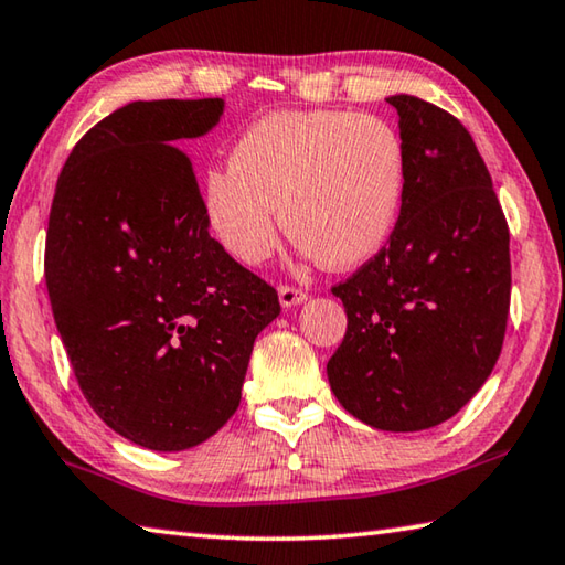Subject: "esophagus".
Returning a JSON list of instances; mask_svg holds the SVG:
<instances>
[{
  "mask_svg": "<svg viewBox=\"0 0 565 565\" xmlns=\"http://www.w3.org/2000/svg\"><path fill=\"white\" fill-rule=\"evenodd\" d=\"M277 298H280L282 308H298V305L308 300V292H305L302 288H295V285H280Z\"/></svg>",
  "mask_w": 565,
  "mask_h": 565,
  "instance_id": "34e87169",
  "label": "esophagus"
}]
</instances>
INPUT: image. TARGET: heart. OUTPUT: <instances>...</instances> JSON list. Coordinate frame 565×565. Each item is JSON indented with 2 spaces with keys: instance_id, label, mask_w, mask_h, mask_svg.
<instances>
[{
  "instance_id": "obj_1",
  "label": "heart",
  "mask_w": 565,
  "mask_h": 565,
  "mask_svg": "<svg viewBox=\"0 0 565 565\" xmlns=\"http://www.w3.org/2000/svg\"><path fill=\"white\" fill-rule=\"evenodd\" d=\"M404 191L407 151L387 121L310 108L247 126L231 161L203 173L201 205L215 241L237 263L260 265L273 255L282 215L302 255L344 270L387 245Z\"/></svg>"
}]
</instances>
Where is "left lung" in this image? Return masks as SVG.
I'll return each mask as SVG.
<instances>
[{"mask_svg":"<svg viewBox=\"0 0 565 565\" xmlns=\"http://www.w3.org/2000/svg\"><path fill=\"white\" fill-rule=\"evenodd\" d=\"M407 191L390 245L334 285L348 332L328 362L334 397L382 431L451 419L497 364L511 300L509 225L459 118L397 94Z\"/></svg>","mask_w":565,"mask_h":565,"instance_id":"left-lung-1","label":"left lung"}]
</instances>
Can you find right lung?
I'll return each mask as SVG.
<instances>
[{"instance_id":"right-lung-1","label":"right lung","mask_w":565,"mask_h":565,"mask_svg":"<svg viewBox=\"0 0 565 565\" xmlns=\"http://www.w3.org/2000/svg\"><path fill=\"white\" fill-rule=\"evenodd\" d=\"M223 98L134 102L74 146L49 213L44 277L86 402L138 447L183 451L241 404L277 292L207 233L173 143L211 131Z\"/></svg>"}]
</instances>
